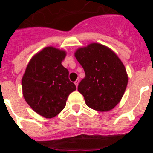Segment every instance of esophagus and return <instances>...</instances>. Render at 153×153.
Wrapping results in <instances>:
<instances>
[{
    "instance_id": "esophagus-1",
    "label": "esophagus",
    "mask_w": 153,
    "mask_h": 153,
    "mask_svg": "<svg viewBox=\"0 0 153 153\" xmlns=\"http://www.w3.org/2000/svg\"><path fill=\"white\" fill-rule=\"evenodd\" d=\"M79 79H77L76 81L74 82V84H75V86H78V85H79Z\"/></svg>"
}]
</instances>
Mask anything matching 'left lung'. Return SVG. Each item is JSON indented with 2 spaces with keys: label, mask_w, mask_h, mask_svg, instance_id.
I'll use <instances>...</instances> for the list:
<instances>
[{
  "label": "left lung",
  "mask_w": 153,
  "mask_h": 153,
  "mask_svg": "<svg viewBox=\"0 0 153 153\" xmlns=\"http://www.w3.org/2000/svg\"><path fill=\"white\" fill-rule=\"evenodd\" d=\"M74 56L86 76L78 86L87 106L100 112L111 110L123 97L128 84L126 67L108 47L98 43L77 49Z\"/></svg>",
  "instance_id": "obj_1"
}]
</instances>
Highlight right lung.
Returning <instances> with one entry per match:
<instances>
[{
  "mask_svg": "<svg viewBox=\"0 0 153 153\" xmlns=\"http://www.w3.org/2000/svg\"><path fill=\"white\" fill-rule=\"evenodd\" d=\"M67 52L46 47L28 62L24 75L23 96L36 113L52 118L64 109L68 96L76 90L69 80V71L62 65Z\"/></svg>",
  "mask_w": 153,
  "mask_h": 153,
  "instance_id": "obj_1",
  "label": "right lung"
}]
</instances>
